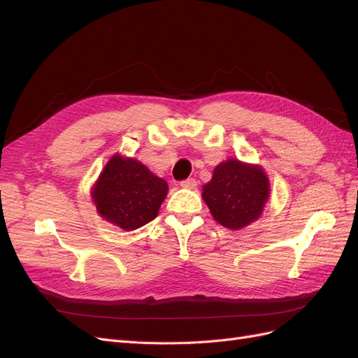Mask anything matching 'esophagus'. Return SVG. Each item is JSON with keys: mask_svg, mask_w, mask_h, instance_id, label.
Here are the masks:
<instances>
[{"mask_svg": "<svg viewBox=\"0 0 358 358\" xmlns=\"http://www.w3.org/2000/svg\"><path fill=\"white\" fill-rule=\"evenodd\" d=\"M180 187L182 188H187V189H194V188L197 187V180L192 179V178H188V179L180 182Z\"/></svg>", "mask_w": 358, "mask_h": 358, "instance_id": "1", "label": "esophagus"}]
</instances>
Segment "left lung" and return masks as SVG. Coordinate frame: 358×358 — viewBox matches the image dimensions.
<instances>
[{
    "mask_svg": "<svg viewBox=\"0 0 358 358\" xmlns=\"http://www.w3.org/2000/svg\"><path fill=\"white\" fill-rule=\"evenodd\" d=\"M268 191L262 169L229 159L213 170L212 180L203 187V200L215 221L225 229L241 230L262 215Z\"/></svg>",
    "mask_w": 358,
    "mask_h": 358,
    "instance_id": "8db88e82",
    "label": "left lung"
}]
</instances>
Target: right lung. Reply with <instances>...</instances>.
Instances as JSON below:
<instances>
[{"label":"right lung","mask_w":358,"mask_h":358,"mask_svg":"<svg viewBox=\"0 0 358 358\" xmlns=\"http://www.w3.org/2000/svg\"><path fill=\"white\" fill-rule=\"evenodd\" d=\"M167 188L142 162L115 155L96 180L92 199L103 218L129 231L155 220Z\"/></svg>","instance_id":"right-lung-1"}]
</instances>
